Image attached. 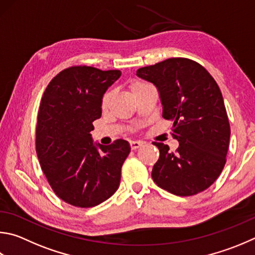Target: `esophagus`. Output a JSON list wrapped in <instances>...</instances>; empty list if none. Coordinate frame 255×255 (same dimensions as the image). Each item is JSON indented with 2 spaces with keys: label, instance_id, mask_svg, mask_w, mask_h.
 Returning <instances> with one entry per match:
<instances>
[{
  "label": "esophagus",
  "instance_id": "obj_1",
  "mask_svg": "<svg viewBox=\"0 0 255 255\" xmlns=\"http://www.w3.org/2000/svg\"><path fill=\"white\" fill-rule=\"evenodd\" d=\"M142 141H130V147H131V149L132 150H136V149H138V148H139L140 146H142Z\"/></svg>",
  "mask_w": 255,
  "mask_h": 255
}]
</instances>
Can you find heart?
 Listing matches in <instances>:
<instances>
[{
    "mask_svg": "<svg viewBox=\"0 0 255 255\" xmlns=\"http://www.w3.org/2000/svg\"><path fill=\"white\" fill-rule=\"evenodd\" d=\"M142 86H145V83L135 82V83H133V85L131 86V88H130L131 92H135L137 89H139V88H141ZM110 99H112V92H110V91L106 92V95L104 96V98H103V107H107L108 104H109V101H110Z\"/></svg>",
    "mask_w": 255,
    "mask_h": 255,
    "instance_id": "obj_1",
    "label": "heart"
}]
</instances>
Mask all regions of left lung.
I'll return each instance as SVG.
<instances>
[{"label":"left lung","mask_w":255,"mask_h":255,"mask_svg":"<svg viewBox=\"0 0 255 255\" xmlns=\"http://www.w3.org/2000/svg\"><path fill=\"white\" fill-rule=\"evenodd\" d=\"M136 75L158 90L163 117L173 123L176 151L154 142L159 159L151 177L177 196L205 191L224 168L231 129L223 96L204 67L185 58H170L143 67Z\"/></svg>","instance_id":"left-lung-1"}]
</instances>
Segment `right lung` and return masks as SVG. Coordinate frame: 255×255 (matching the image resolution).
I'll use <instances>...</instances> for the list:
<instances>
[{"label":"right lung","mask_w":255,"mask_h":255,"mask_svg":"<svg viewBox=\"0 0 255 255\" xmlns=\"http://www.w3.org/2000/svg\"><path fill=\"white\" fill-rule=\"evenodd\" d=\"M119 70L79 66L64 69L45 89L36 124V154L57 196L77 207L108 200L120 184L130 152L127 140L94 142L92 122L101 117L103 98Z\"/></svg>","instance_id":"obj_1"}]
</instances>
